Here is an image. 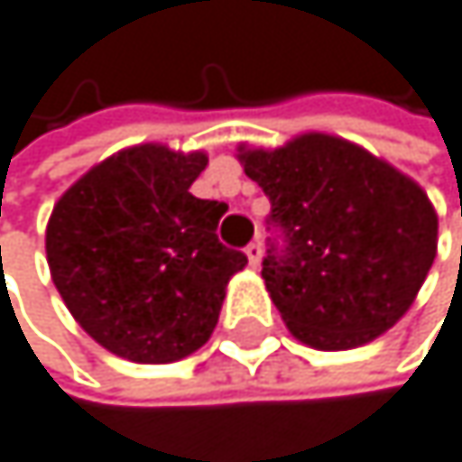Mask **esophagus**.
I'll return each mask as SVG.
<instances>
[{"label": "esophagus", "instance_id": "esophagus-1", "mask_svg": "<svg viewBox=\"0 0 462 462\" xmlns=\"http://www.w3.org/2000/svg\"><path fill=\"white\" fill-rule=\"evenodd\" d=\"M246 257H249V265H252V269H257L260 260H263V244H260V241H252V244L246 246Z\"/></svg>", "mask_w": 462, "mask_h": 462}]
</instances>
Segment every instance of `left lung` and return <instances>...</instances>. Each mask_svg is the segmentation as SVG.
<instances>
[{
	"mask_svg": "<svg viewBox=\"0 0 462 462\" xmlns=\"http://www.w3.org/2000/svg\"><path fill=\"white\" fill-rule=\"evenodd\" d=\"M238 161L272 202L280 233L263 280L293 338L313 349H355L413 305L438 249L427 193L391 163L344 138L308 133Z\"/></svg>",
	"mask_w": 462,
	"mask_h": 462,
	"instance_id": "obj_1",
	"label": "left lung"
}]
</instances>
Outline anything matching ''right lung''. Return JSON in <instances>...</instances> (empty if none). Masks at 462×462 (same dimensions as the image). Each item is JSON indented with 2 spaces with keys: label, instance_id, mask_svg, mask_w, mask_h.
<instances>
[{
  "label": "right lung",
  "instance_id": "add662e5",
  "mask_svg": "<svg viewBox=\"0 0 462 462\" xmlns=\"http://www.w3.org/2000/svg\"><path fill=\"white\" fill-rule=\"evenodd\" d=\"M205 152L141 143L82 174L46 224L51 282L79 327L133 363H171L208 344L246 254L216 226L226 205L190 185Z\"/></svg>",
  "mask_w": 462,
  "mask_h": 462
}]
</instances>
